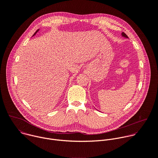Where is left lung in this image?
Returning <instances> with one entry per match:
<instances>
[{
    "instance_id": "1",
    "label": "left lung",
    "mask_w": 158,
    "mask_h": 158,
    "mask_svg": "<svg viewBox=\"0 0 158 158\" xmlns=\"http://www.w3.org/2000/svg\"><path fill=\"white\" fill-rule=\"evenodd\" d=\"M121 35H122V37H125V38H127L128 39V37H127V35L125 34V33H124V32H122V34H121Z\"/></svg>"
}]
</instances>
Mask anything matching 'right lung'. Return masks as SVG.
I'll return each instance as SVG.
<instances>
[{
    "mask_svg": "<svg viewBox=\"0 0 158 158\" xmlns=\"http://www.w3.org/2000/svg\"><path fill=\"white\" fill-rule=\"evenodd\" d=\"M39 31H40V29H39L37 31H36V32L34 33V34L32 36H34V35H35V34H37V32H38Z\"/></svg>",
    "mask_w": 158,
    "mask_h": 158,
    "instance_id": "1",
    "label": "right lung"
}]
</instances>
